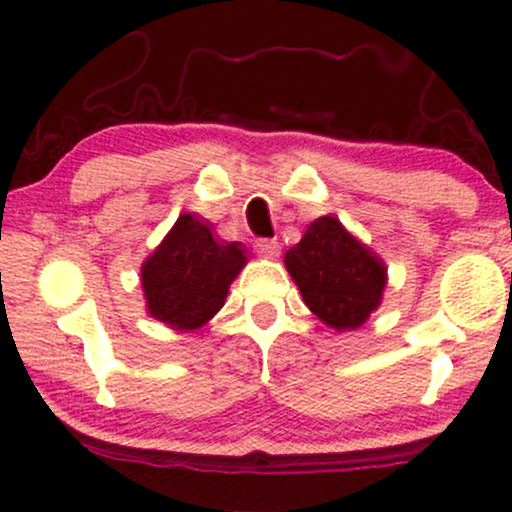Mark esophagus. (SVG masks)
<instances>
[{
  "instance_id": "34e87169",
  "label": "esophagus",
  "mask_w": 512,
  "mask_h": 512,
  "mask_svg": "<svg viewBox=\"0 0 512 512\" xmlns=\"http://www.w3.org/2000/svg\"><path fill=\"white\" fill-rule=\"evenodd\" d=\"M252 248H255V252L260 257H276L279 255L281 245H279V240H274V238H257Z\"/></svg>"
}]
</instances>
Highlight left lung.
<instances>
[{"mask_svg":"<svg viewBox=\"0 0 512 512\" xmlns=\"http://www.w3.org/2000/svg\"><path fill=\"white\" fill-rule=\"evenodd\" d=\"M286 269L305 305L334 330L361 327L385 289V264L334 216L310 223L301 243L286 252Z\"/></svg>","mask_w":512,"mask_h":512,"instance_id":"left-lung-1","label":"left lung"}]
</instances>
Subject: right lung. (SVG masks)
Here are the masks:
<instances>
[{"instance_id":"add662e5","label":"right lung","mask_w":512,"mask_h":512,"mask_svg":"<svg viewBox=\"0 0 512 512\" xmlns=\"http://www.w3.org/2000/svg\"><path fill=\"white\" fill-rule=\"evenodd\" d=\"M245 262L243 245L223 243L209 221L182 214L142 267L146 308L175 330H197L226 301Z\"/></svg>"}]
</instances>
